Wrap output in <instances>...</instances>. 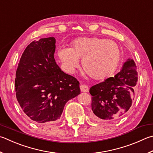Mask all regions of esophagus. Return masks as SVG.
Wrapping results in <instances>:
<instances>
[{"label":"esophagus","instance_id":"obj_1","mask_svg":"<svg viewBox=\"0 0 153 153\" xmlns=\"http://www.w3.org/2000/svg\"><path fill=\"white\" fill-rule=\"evenodd\" d=\"M80 90H81L82 92H88V87L85 85H80Z\"/></svg>","mask_w":153,"mask_h":153}]
</instances>
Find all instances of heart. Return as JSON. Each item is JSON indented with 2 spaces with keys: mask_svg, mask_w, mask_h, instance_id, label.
<instances>
[{
  "mask_svg": "<svg viewBox=\"0 0 153 153\" xmlns=\"http://www.w3.org/2000/svg\"><path fill=\"white\" fill-rule=\"evenodd\" d=\"M58 56L69 73H73L82 59L84 70L94 79L110 77L118 68L122 51L114 41L98 37H82L72 42L70 49L61 48Z\"/></svg>",
  "mask_w": 153,
  "mask_h": 153,
  "instance_id": "b5f03b06",
  "label": "heart"
}]
</instances>
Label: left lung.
<instances>
[{
  "label": "left lung",
  "mask_w": 153,
  "mask_h": 153,
  "mask_svg": "<svg viewBox=\"0 0 153 153\" xmlns=\"http://www.w3.org/2000/svg\"><path fill=\"white\" fill-rule=\"evenodd\" d=\"M137 66L128 59L120 72L90 89L91 116L96 121H114L123 117L132 105L138 80Z\"/></svg>",
  "instance_id": "obj_1"
}]
</instances>
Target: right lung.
I'll return each instance as SVG.
<instances>
[{"mask_svg": "<svg viewBox=\"0 0 153 153\" xmlns=\"http://www.w3.org/2000/svg\"><path fill=\"white\" fill-rule=\"evenodd\" d=\"M55 39H40L25 49L16 71V97L22 110L39 124L59 119L65 104L80 94L79 83L55 62Z\"/></svg>", "mask_w": 153, "mask_h": 153, "instance_id": "right-lung-1", "label": "right lung"}]
</instances>
